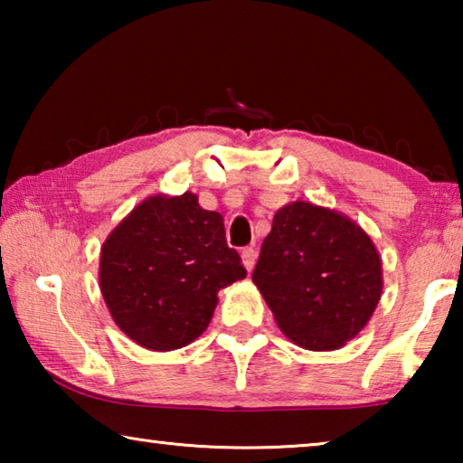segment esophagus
Segmentation results:
<instances>
[{"instance_id":"obj_1","label":"esophagus","mask_w":463,"mask_h":463,"mask_svg":"<svg viewBox=\"0 0 463 463\" xmlns=\"http://www.w3.org/2000/svg\"><path fill=\"white\" fill-rule=\"evenodd\" d=\"M241 257H242V265H245L247 271H250L255 268V260H257V250L253 247H245L241 250Z\"/></svg>"}]
</instances>
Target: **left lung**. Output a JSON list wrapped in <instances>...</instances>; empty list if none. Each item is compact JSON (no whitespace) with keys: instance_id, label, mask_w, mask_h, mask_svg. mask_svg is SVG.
I'll list each match as a JSON object with an SVG mask.
<instances>
[{"instance_id":"8db88e82","label":"left lung","mask_w":463,"mask_h":463,"mask_svg":"<svg viewBox=\"0 0 463 463\" xmlns=\"http://www.w3.org/2000/svg\"><path fill=\"white\" fill-rule=\"evenodd\" d=\"M253 281L289 341L335 351L372 318L382 260L362 226L336 210L289 202L273 216Z\"/></svg>"}]
</instances>
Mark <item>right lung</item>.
<instances>
[{
  "label": "right lung",
  "mask_w": 463,
  "mask_h": 463,
  "mask_svg": "<svg viewBox=\"0 0 463 463\" xmlns=\"http://www.w3.org/2000/svg\"><path fill=\"white\" fill-rule=\"evenodd\" d=\"M247 276L226 245L224 221L198 195L155 194L108 234L99 289L120 331L151 351H174L206 331L218 289Z\"/></svg>",
  "instance_id": "add662e5"
}]
</instances>
